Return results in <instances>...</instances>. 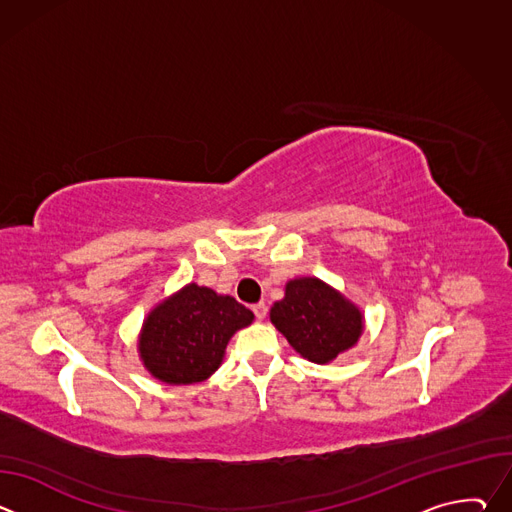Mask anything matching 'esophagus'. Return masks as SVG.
I'll return each instance as SVG.
<instances>
[{
    "label": "esophagus",
    "mask_w": 512,
    "mask_h": 512,
    "mask_svg": "<svg viewBox=\"0 0 512 512\" xmlns=\"http://www.w3.org/2000/svg\"><path fill=\"white\" fill-rule=\"evenodd\" d=\"M253 314H255L257 320H263V318L267 316V304H265V302L255 304V306H253Z\"/></svg>",
    "instance_id": "34e87169"
}]
</instances>
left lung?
Wrapping results in <instances>:
<instances>
[{
  "label": "left lung",
  "mask_w": 512,
  "mask_h": 512,
  "mask_svg": "<svg viewBox=\"0 0 512 512\" xmlns=\"http://www.w3.org/2000/svg\"><path fill=\"white\" fill-rule=\"evenodd\" d=\"M271 322L296 352L320 364L354 346L362 334L358 308L314 277L285 285V298L271 308Z\"/></svg>",
  "instance_id": "1"
}]
</instances>
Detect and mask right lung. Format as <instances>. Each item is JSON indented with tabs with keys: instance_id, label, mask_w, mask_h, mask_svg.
I'll return each instance as SVG.
<instances>
[{
	"instance_id": "obj_1",
	"label": "right lung",
	"mask_w": 512,
	"mask_h": 512,
	"mask_svg": "<svg viewBox=\"0 0 512 512\" xmlns=\"http://www.w3.org/2000/svg\"><path fill=\"white\" fill-rule=\"evenodd\" d=\"M253 312L231 296L186 285L143 322L139 352L148 371L170 385H192L221 367L231 336Z\"/></svg>"
}]
</instances>
